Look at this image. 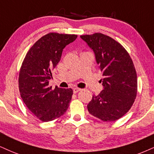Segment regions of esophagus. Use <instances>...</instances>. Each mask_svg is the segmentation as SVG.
I'll return each mask as SVG.
<instances>
[{
    "label": "esophagus",
    "mask_w": 154,
    "mask_h": 154,
    "mask_svg": "<svg viewBox=\"0 0 154 154\" xmlns=\"http://www.w3.org/2000/svg\"><path fill=\"white\" fill-rule=\"evenodd\" d=\"M73 93L74 94H76V93H78L79 91H81V88H73Z\"/></svg>",
    "instance_id": "obj_1"
}]
</instances>
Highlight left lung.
Masks as SVG:
<instances>
[{"instance_id":"left-lung-1","label":"left lung","mask_w":154,"mask_h":154,"mask_svg":"<svg viewBox=\"0 0 154 154\" xmlns=\"http://www.w3.org/2000/svg\"><path fill=\"white\" fill-rule=\"evenodd\" d=\"M94 51L103 73V90L93 96L87 106L94 116L115 121L129 111L137 94V75L126 49L112 38L100 33L81 35Z\"/></svg>"}]
</instances>
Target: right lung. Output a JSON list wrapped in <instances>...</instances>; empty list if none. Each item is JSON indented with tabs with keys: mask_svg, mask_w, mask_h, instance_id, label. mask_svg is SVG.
Masks as SVG:
<instances>
[{
	"mask_svg": "<svg viewBox=\"0 0 154 154\" xmlns=\"http://www.w3.org/2000/svg\"><path fill=\"white\" fill-rule=\"evenodd\" d=\"M77 35L50 33L41 37L30 48L23 61L18 87L24 103L40 120L48 122L67 111L73 90L48 86L51 71L60 61L66 45Z\"/></svg>",
	"mask_w": 154,
	"mask_h": 154,
	"instance_id": "1",
	"label": "right lung"
}]
</instances>
